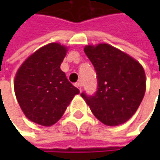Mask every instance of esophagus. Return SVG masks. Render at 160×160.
Returning a JSON list of instances; mask_svg holds the SVG:
<instances>
[{"mask_svg": "<svg viewBox=\"0 0 160 160\" xmlns=\"http://www.w3.org/2000/svg\"><path fill=\"white\" fill-rule=\"evenodd\" d=\"M75 85L77 86V88H79V90H80V91H82V83H81L80 81H78L77 83H75Z\"/></svg>", "mask_w": 160, "mask_h": 160, "instance_id": "34e87169", "label": "esophagus"}]
</instances>
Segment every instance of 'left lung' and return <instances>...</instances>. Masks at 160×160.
<instances>
[{"label":"left lung","instance_id":"1","mask_svg":"<svg viewBox=\"0 0 160 160\" xmlns=\"http://www.w3.org/2000/svg\"><path fill=\"white\" fill-rule=\"evenodd\" d=\"M84 52L97 74L94 96L82 93L92 114L104 125L126 123L138 109L146 91L142 66L135 58L108 43L88 44Z\"/></svg>","mask_w":160,"mask_h":160}]
</instances>
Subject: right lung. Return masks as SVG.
<instances>
[{
  "label": "right lung",
  "mask_w": 160,
  "mask_h": 160,
  "mask_svg": "<svg viewBox=\"0 0 160 160\" xmlns=\"http://www.w3.org/2000/svg\"><path fill=\"white\" fill-rule=\"evenodd\" d=\"M68 51L58 42L48 43L32 53L16 73V98L25 116L35 124L57 123L80 92L60 69Z\"/></svg>",
  "instance_id": "obj_1"
}]
</instances>
